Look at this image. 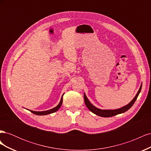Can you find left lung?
I'll list each match as a JSON object with an SVG mask.
<instances>
[{
	"mask_svg": "<svg viewBox=\"0 0 151 151\" xmlns=\"http://www.w3.org/2000/svg\"><path fill=\"white\" fill-rule=\"evenodd\" d=\"M141 88H142V85L140 87V89L138 91V93H137L136 96H135V98L132 99V101L128 104L126 106H123L120 109H113V110H109V109H100L99 108H96L95 106H94L93 105L91 104L89 101L88 100V98L86 97V96L85 94H84V103L86 105V106L88 107V108L89 109V110L93 112V113L96 114V115L102 116V117H111L113 116H115L118 115V114H120L122 113H124L125 111H127L128 109H129L133 104H134L135 101H136L137 98L140 92L141 91Z\"/></svg>",
	"mask_w": 151,
	"mask_h": 151,
	"instance_id": "left-lung-1",
	"label": "left lung"
}]
</instances>
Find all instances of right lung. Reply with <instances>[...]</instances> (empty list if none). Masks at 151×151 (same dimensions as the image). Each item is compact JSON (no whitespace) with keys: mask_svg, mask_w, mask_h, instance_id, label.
<instances>
[{"mask_svg":"<svg viewBox=\"0 0 151 151\" xmlns=\"http://www.w3.org/2000/svg\"><path fill=\"white\" fill-rule=\"evenodd\" d=\"M63 95H62V98H61L60 103H59L56 107H55L53 109H49V110H47V111H32V110H29V111L31 113H33V114H35V115H48V114H50V113H52L55 112L62 106V102H63V101H62V100H63Z\"/></svg>","mask_w":151,"mask_h":151,"instance_id":"right-lung-1","label":"right lung"}]
</instances>
